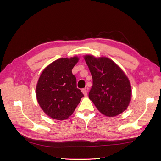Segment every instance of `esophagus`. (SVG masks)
Instances as JSON below:
<instances>
[{
  "label": "esophagus",
  "mask_w": 161,
  "mask_h": 161,
  "mask_svg": "<svg viewBox=\"0 0 161 161\" xmlns=\"http://www.w3.org/2000/svg\"><path fill=\"white\" fill-rule=\"evenodd\" d=\"M82 93L84 94L85 96H86V95H87V90H86V88H85V89H82Z\"/></svg>",
  "instance_id": "obj_1"
}]
</instances>
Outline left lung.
<instances>
[{
    "label": "left lung",
    "instance_id": "1",
    "mask_svg": "<svg viewBox=\"0 0 161 161\" xmlns=\"http://www.w3.org/2000/svg\"><path fill=\"white\" fill-rule=\"evenodd\" d=\"M92 78L89 97L101 113L114 117L124 112L131 97L130 82L124 71L108 58L84 57Z\"/></svg>",
    "mask_w": 161,
    "mask_h": 161
}]
</instances>
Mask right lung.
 Returning <instances> with one entry per match:
<instances>
[{
    "label": "right lung",
    "mask_w": 161,
    "mask_h": 161,
    "mask_svg": "<svg viewBox=\"0 0 161 161\" xmlns=\"http://www.w3.org/2000/svg\"><path fill=\"white\" fill-rule=\"evenodd\" d=\"M77 56L60 58L52 62L41 74L36 86L39 105L50 118L64 120L73 114L83 94L76 87L72 70Z\"/></svg>",
    "instance_id": "1"
}]
</instances>
